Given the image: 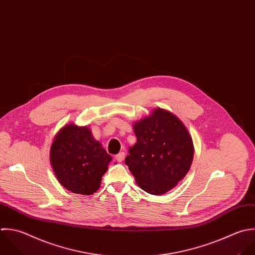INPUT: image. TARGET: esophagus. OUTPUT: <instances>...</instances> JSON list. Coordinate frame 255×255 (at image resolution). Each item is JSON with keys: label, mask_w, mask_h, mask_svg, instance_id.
<instances>
[{"label": "esophagus", "mask_w": 255, "mask_h": 255, "mask_svg": "<svg viewBox=\"0 0 255 255\" xmlns=\"http://www.w3.org/2000/svg\"><path fill=\"white\" fill-rule=\"evenodd\" d=\"M124 158H125V153L124 152H120L119 154H117L116 156H115V159H116V161L117 162H122L123 160H124Z\"/></svg>", "instance_id": "obj_1"}]
</instances>
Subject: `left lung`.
Here are the masks:
<instances>
[{
  "label": "left lung",
  "mask_w": 255,
  "mask_h": 255,
  "mask_svg": "<svg viewBox=\"0 0 255 255\" xmlns=\"http://www.w3.org/2000/svg\"><path fill=\"white\" fill-rule=\"evenodd\" d=\"M137 143L129 148L125 164L139 187L151 195H163L190 170L194 146L181 120L164 109L134 124Z\"/></svg>",
  "instance_id": "obj_1"
}]
</instances>
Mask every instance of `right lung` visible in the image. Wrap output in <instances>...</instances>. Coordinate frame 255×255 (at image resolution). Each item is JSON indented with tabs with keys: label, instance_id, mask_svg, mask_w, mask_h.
<instances>
[{
	"label": "right lung",
	"instance_id": "right-lung-1",
	"mask_svg": "<svg viewBox=\"0 0 255 255\" xmlns=\"http://www.w3.org/2000/svg\"><path fill=\"white\" fill-rule=\"evenodd\" d=\"M111 156L87 127H63L50 148V163L58 182L68 191L92 195L108 170Z\"/></svg>",
	"mask_w": 255,
	"mask_h": 255
}]
</instances>
